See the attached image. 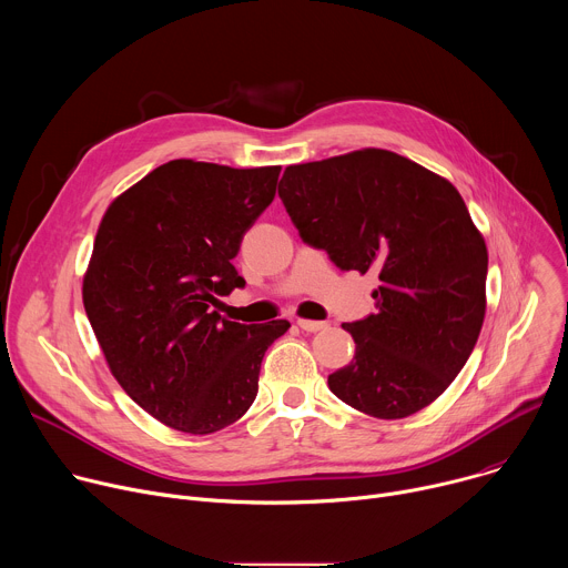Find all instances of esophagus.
<instances>
[{
	"label": "esophagus",
	"instance_id": "1",
	"mask_svg": "<svg viewBox=\"0 0 568 568\" xmlns=\"http://www.w3.org/2000/svg\"><path fill=\"white\" fill-rule=\"evenodd\" d=\"M298 328L305 333H318V331H326L328 323L326 321H312V318H298Z\"/></svg>",
	"mask_w": 568,
	"mask_h": 568
}]
</instances>
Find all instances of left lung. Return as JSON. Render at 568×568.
Listing matches in <instances>:
<instances>
[{
  "instance_id": "8db88e82",
  "label": "left lung",
  "mask_w": 568,
  "mask_h": 568,
  "mask_svg": "<svg viewBox=\"0 0 568 568\" xmlns=\"http://www.w3.org/2000/svg\"><path fill=\"white\" fill-rule=\"evenodd\" d=\"M278 195L301 237L339 270L379 276L375 314L344 323L355 339L331 390L382 420L432 404L471 355L485 316L488 250L460 193L390 150L287 166Z\"/></svg>"
}]
</instances>
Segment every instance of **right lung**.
<instances>
[{
    "mask_svg": "<svg viewBox=\"0 0 568 568\" xmlns=\"http://www.w3.org/2000/svg\"><path fill=\"white\" fill-rule=\"evenodd\" d=\"M281 166L173 159L105 211L83 278L88 318L121 388L159 423L204 436L247 414L285 318H222L211 303L245 285L242 235L276 195Z\"/></svg>",
    "mask_w": 568,
    "mask_h": 568,
    "instance_id": "1",
    "label": "right lung"
}]
</instances>
